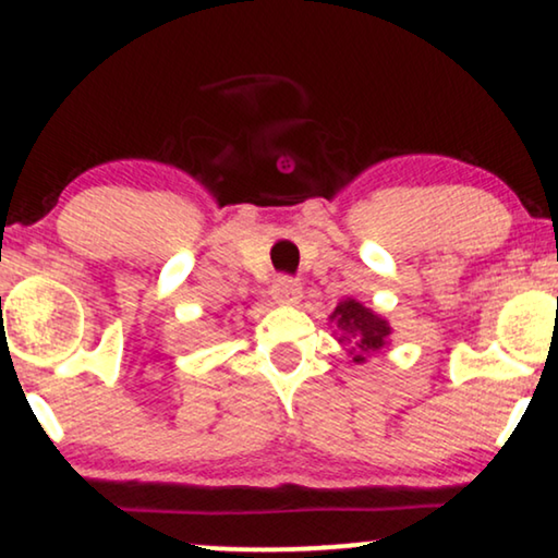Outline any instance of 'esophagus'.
<instances>
[{
  "label": "esophagus",
  "instance_id": "obj_1",
  "mask_svg": "<svg viewBox=\"0 0 558 558\" xmlns=\"http://www.w3.org/2000/svg\"><path fill=\"white\" fill-rule=\"evenodd\" d=\"M271 296L279 304H296L302 300V284L292 277H279L271 284Z\"/></svg>",
  "mask_w": 558,
  "mask_h": 558
}]
</instances>
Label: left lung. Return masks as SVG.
<instances>
[{
	"mask_svg": "<svg viewBox=\"0 0 558 558\" xmlns=\"http://www.w3.org/2000/svg\"><path fill=\"white\" fill-rule=\"evenodd\" d=\"M330 323L338 325L342 332L340 342H350V355L353 363H365L371 353H378L386 348L388 338H391V325L376 312L365 307L357 300H342L330 315Z\"/></svg>",
	"mask_w": 558,
	"mask_h": 558,
	"instance_id": "1",
	"label": "left lung"
}]
</instances>
